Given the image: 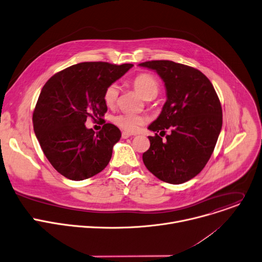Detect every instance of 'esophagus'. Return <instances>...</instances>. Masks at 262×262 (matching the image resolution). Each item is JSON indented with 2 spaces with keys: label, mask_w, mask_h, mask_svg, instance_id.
<instances>
[{
  "label": "esophagus",
  "mask_w": 262,
  "mask_h": 262,
  "mask_svg": "<svg viewBox=\"0 0 262 262\" xmlns=\"http://www.w3.org/2000/svg\"><path fill=\"white\" fill-rule=\"evenodd\" d=\"M133 134H131V133H129V132H123L122 133V137L124 138V139H126V138H129V137H131Z\"/></svg>",
  "instance_id": "esophagus-1"
}]
</instances>
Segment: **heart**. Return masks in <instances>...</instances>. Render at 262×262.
<instances>
[{"mask_svg": "<svg viewBox=\"0 0 262 262\" xmlns=\"http://www.w3.org/2000/svg\"><path fill=\"white\" fill-rule=\"evenodd\" d=\"M133 89L136 93L144 100L150 101L154 99L160 89V84L158 79L149 73H142L136 76L132 81ZM120 95V87L116 83H111L106 87L104 92V102L108 107H113L118 102ZM113 123L128 132H136L141 125L146 122V118L141 114L133 113H120L113 116Z\"/></svg>", "mask_w": 262, "mask_h": 262, "instance_id": "obj_1", "label": "heart"}]
</instances>
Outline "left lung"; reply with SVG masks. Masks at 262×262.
I'll use <instances>...</instances> for the list:
<instances>
[{
    "instance_id": "8db88e82",
    "label": "left lung",
    "mask_w": 262,
    "mask_h": 262,
    "mask_svg": "<svg viewBox=\"0 0 262 262\" xmlns=\"http://www.w3.org/2000/svg\"><path fill=\"white\" fill-rule=\"evenodd\" d=\"M138 66L156 72L166 92L161 113L148 127L156 133L149 136L151 146L142 154L143 163L161 181L184 183L204 168L214 150L223 125L221 102L199 70L169 60ZM167 128L171 134L162 142L157 133Z\"/></svg>"
}]
</instances>
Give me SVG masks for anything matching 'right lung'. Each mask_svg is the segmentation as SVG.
<instances>
[{
  "mask_svg": "<svg viewBox=\"0 0 262 262\" xmlns=\"http://www.w3.org/2000/svg\"><path fill=\"white\" fill-rule=\"evenodd\" d=\"M132 67L82 62L55 74L43 85L33 112L34 132L50 163L66 178L85 180L109 163L122 136L120 129L105 124L96 133L85 122L103 120L106 87Z\"/></svg>",
  "mask_w": 262,
  "mask_h": 262,
  "instance_id": "1",
  "label": "right lung"
}]
</instances>
